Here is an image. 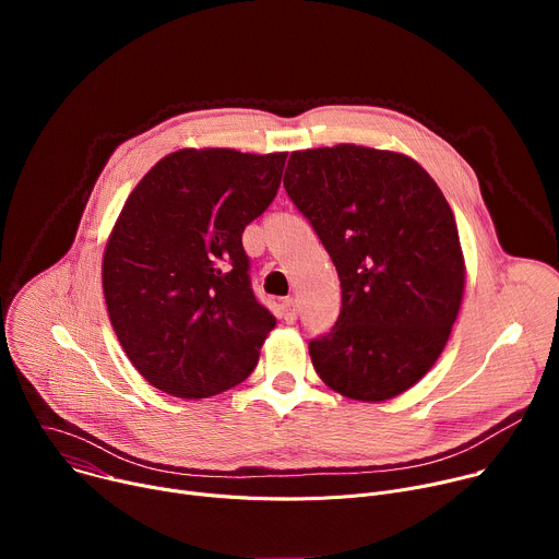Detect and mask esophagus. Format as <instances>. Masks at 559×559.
Instances as JSON below:
<instances>
[{
    "instance_id": "obj_1",
    "label": "esophagus",
    "mask_w": 559,
    "mask_h": 559,
    "mask_svg": "<svg viewBox=\"0 0 559 559\" xmlns=\"http://www.w3.org/2000/svg\"><path fill=\"white\" fill-rule=\"evenodd\" d=\"M281 309H283V318H285L287 323H296V318H298V302H296V298H285Z\"/></svg>"
}]
</instances>
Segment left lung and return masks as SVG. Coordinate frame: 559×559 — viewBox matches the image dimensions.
I'll return each mask as SVG.
<instances>
[{
  "label": "left lung",
  "instance_id": "left-lung-1",
  "mask_svg": "<svg viewBox=\"0 0 559 559\" xmlns=\"http://www.w3.org/2000/svg\"><path fill=\"white\" fill-rule=\"evenodd\" d=\"M283 186L341 278V316L309 343L316 373L352 401L414 386L442 354L464 292L453 212L412 156L354 143L292 152Z\"/></svg>",
  "mask_w": 559,
  "mask_h": 559
}]
</instances>
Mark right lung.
<instances>
[{"mask_svg": "<svg viewBox=\"0 0 559 559\" xmlns=\"http://www.w3.org/2000/svg\"><path fill=\"white\" fill-rule=\"evenodd\" d=\"M285 158L186 147L128 197L104 252V296L152 386L190 401L254 371L276 318L252 292L243 229L274 201Z\"/></svg>", "mask_w": 559, "mask_h": 559, "instance_id": "obj_1", "label": "right lung"}]
</instances>
